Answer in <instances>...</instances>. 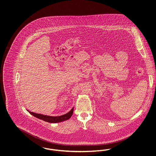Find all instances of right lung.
Wrapping results in <instances>:
<instances>
[{"mask_svg": "<svg viewBox=\"0 0 156 156\" xmlns=\"http://www.w3.org/2000/svg\"><path fill=\"white\" fill-rule=\"evenodd\" d=\"M73 111H74V108H73L70 111L68 112L66 114L59 116H50L44 115L41 114H38L29 111V112L34 117L37 118L38 119L43 120L45 122H47L49 123H58L60 122H62L69 119L73 113Z\"/></svg>", "mask_w": 156, "mask_h": 156, "instance_id": "add662e5", "label": "right lung"}]
</instances>
